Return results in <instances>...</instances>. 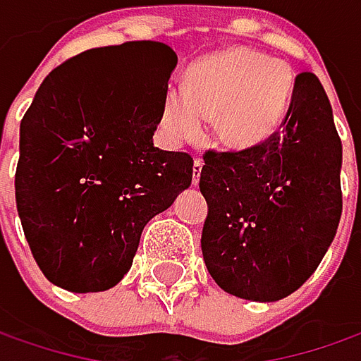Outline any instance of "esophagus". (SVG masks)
<instances>
[{
	"instance_id": "obj_1",
	"label": "esophagus",
	"mask_w": 361,
	"mask_h": 361,
	"mask_svg": "<svg viewBox=\"0 0 361 361\" xmlns=\"http://www.w3.org/2000/svg\"><path fill=\"white\" fill-rule=\"evenodd\" d=\"M202 167H204V161H202L200 157H196V159H194V176H192V183H194V185H197V183H200V173H202Z\"/></svg>"
}]
</instances>
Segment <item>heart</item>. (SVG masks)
Segmentation results:
<instances>
[{
    "label": "heart",
    "instance_id": "b5f03b06",
    "mask_svg": "<svg viewBox=\"0 0 361 361\" xmlns=\"http://www.w3.org/2000/svg\"><path fill=\"white\" fill-rule=\"evenodd\" d=\"M293 72L281 60L234 48L196 62L183 88H167L161 127L176 143L197 139L208 118L218 117V135L232 147L264 141L287 115Z\"/></svg>",
    "mask_w": 361,
    "mask_h": 361
}]
</instances>
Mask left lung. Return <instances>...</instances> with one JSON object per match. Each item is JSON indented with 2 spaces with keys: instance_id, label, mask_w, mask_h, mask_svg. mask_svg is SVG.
<instances>
[{
  "instance_id": "8db88e82",
  "label": "left lung",
  "mask_w": 361,
  "mask_h": 361,
  "mask_svg": "<svg viewBox=\"0 0 361 361\" xmlns=\"http://www.w3.org/2000/svg\"><path fill=\"white\" fill-rule=\"evenodd\" d=\"M283 131L240 151L204 153L202 255L220 289L279 301L299 289L341 218V139L313 72L295 78Z\"/></svg>"
}]
</instances>
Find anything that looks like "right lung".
Wrapping results in <instances>:
<instances>
[{
	"mask_svg": "<svg viewBox=\"0 0 361 361\" xmlns=\"http://www.w3.org/2000/svg\"><path fill=\"white\" fill-rule=\"evenodd\" d=\"M178 64L164 42L72 56L20 125L16 204L44 276L72 293L115 287L145 224L190 188L194 159L153 145Z\"/></svg>",
	"mask_w": 361,
	"mask_h": 361,
	"instance_id": "right-lung-1",
	"label": "right lung"
}]
</instances>
